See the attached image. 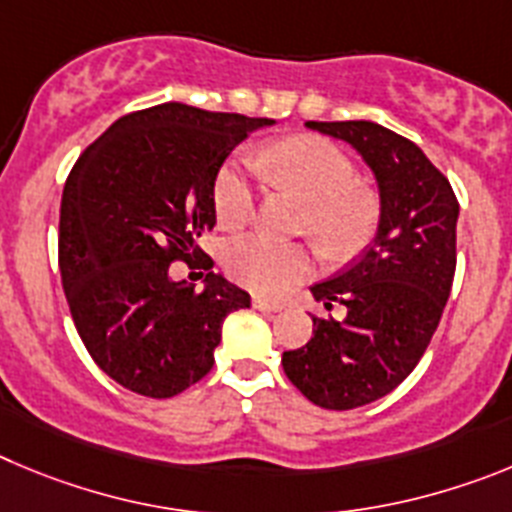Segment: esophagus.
<instances>
[{
	"label": "esophagus",
	"mask_w": 512,
	"mask_h": 512,
	"mask_svg": "<svg viewBox=\"0 0 512 512\" xmlns=\"http://www.w3.org/2000/svg\"><path fill=\"white\" fill-rule=\"evenodd\" d=\"M252 306L257 308V311H262V313H278L280 308V303H275V301H267V298H262V296H255L252 298Z\"/></svg>",
	"instance_id": "esophagus-1"
}]
</instances>
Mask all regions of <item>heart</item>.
Returning a JSON list of instances; mask_svg holds the SVG:
<instances>
[{
	"label": "heart",
	"instance_id": "1",
	"mask_svg": "<svg viewBox=\"0 0 512 512\" xmlns=\"http://www.w3.org/2000/svg\"><path fill=\"white\" fill-rule=\"evenodd\" d=\"M257 165L265 178L306 204L301 229L326 257H349L367 245L377 227L380 204L370 188L357 183L352 160L313 135H296L262 147ZM216 222L234 229L250 219L255 191L239 163L219 168L211 188ZM227 273L257 296L280 298L313 270L303 245H280L260 234L232 239L224 252Z\"/></svg>",
	"mask_w": 512,
	"mask_h": 512
}]
</instances>
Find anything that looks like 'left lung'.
<instances>
[{"label":"left lung","instance_id":"left-lung-1","mask_svg":"<svg viewBox=\"0 0 512 512\" xmlns=\"http://www.w3.org/2000/svg\"><path fill=\"white\" fill-rule=\"evenodd\" d=\"M306 127L349 142L380 188L372 245L347 270L311 288L326 311L344 306L347 316H313L311 339L283 352L285 375L311 403L349 411L398 388L426 352L457 270L459 201L421 147L382 124Z\"/></svg>","mask_w":512,"mask_h":512}]
</instances>
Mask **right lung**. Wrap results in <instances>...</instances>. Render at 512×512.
I'll return each instance as SVG.
<instances>
[{"label": "right lung", "mask_w": 512, "mask_h": 512, "mask_svg": "<svg viewBox=\"0 0 512 512\" xmlns=\"http://www.w3.org/2000/svg\"><path fill=\"white\" fill-rule=\"evenodd\" d=\"M273 119L168 101L124 114L73 165L58 265L81 342L122 388L173 398L214 367L222 324L250 293L214 273L199 237L216 224L211 188L239 142ZM186 261L201 294L169 278Z\"/></svg>", "instance_id": "right-lung-1"}]
</instances>
